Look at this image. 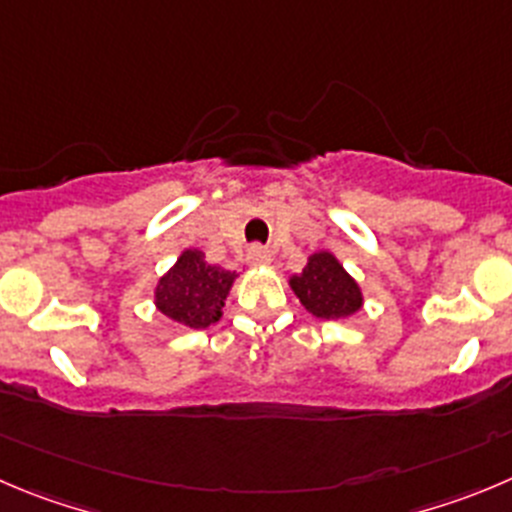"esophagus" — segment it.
I'll list each match as a JSON object with an SVG mask.
<instances>
[{
	"label": "esophagus",
	"instance_id": "1",
	"mask_svg": "<svg viewBox=\"0 0 512 512\" xmlns=\"http://www.w3.org/2000/svg\"><path fill=\"white\" fill-rule=\"evenodd\" d=\"M247 260H250V265H255V267H265V265H270V262H272V255H270V250H267V247L252 245L250 252H247Z\"/></svg>",
	"mask_w": 512,
	"mask_h": 512
}]
</instances>
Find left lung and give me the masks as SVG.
I'll list each match as a JSON object with an SVG mask.
<instances>
[{"instance_id": "1", "label": "left lung", "mask_w": 512, "mask_h": 512, "mask_svg": "<svg viewBox=\"0 0 512 512\" xmlns=\"http://www.w3.org/2000/svg\"><path fill=\"white\" fill-rule=\"evenodd\" d=\"M295 298L308 313L323 321H338L364 308V293L351 272L333 252L318 250L308 257L303 272L288 280Z\"/></svg>"}]
</instances>
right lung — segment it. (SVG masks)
<instances>
[{
	"instance_id": "add662e5",
	"label": "right lung",
	"mask_w": 512,
	"mask_h": 512,
	"mask_svg": "<svg viewBox=\"0 0 512 512\" xmlns=\"http://www.w3.org/2000/svg\"><path fill=\"white\" fill-rule=\"evenodd\" d=\"M237 272L209 265L197 247L181 252L154 288V305L181 328H209L222 318Z\"/></svg>"
}]
</instances>
